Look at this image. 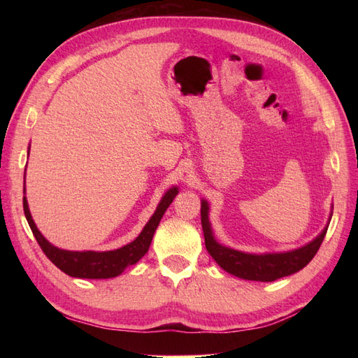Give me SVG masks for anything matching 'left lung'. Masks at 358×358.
Listing matches in <instances>:
<instances>
[{
    "mask_svg": "<svg viewBox=\"0 0 358 358\" xmlns=\"http://www.w3.org/2000/svg\"><path fill=\"white\" fill-rule=\"evenodd\" d=\"M201 226L204 234V245H206L208 252L217 262L220 268H223L226 272H229L232 275L243 280L273 281L299 272L313 260L317 250L320 249L329 223L326 224V227L318 237H315L313 241H309L305 246L294 250H287V252L260 255L241 252V250H235L220 245L214 237V232H212L209 222V204L206 200H201Z\"/></svg>",
    "mask_w": 358,
    "mask_h": 358,
    "instance_id": "8db88e82",
    "label": "left lung"
}]
</instances>
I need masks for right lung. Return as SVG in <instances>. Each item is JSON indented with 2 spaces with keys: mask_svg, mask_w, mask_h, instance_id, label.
Wrapping results in <instances>:
<instances>
[{
  "mask_svg": "<svg viewBox=\"0 0 358 358\" xmlns=\"http://www.w3.org/2000/svg\"><path fill=\"white\" fill-rule=\"evenodd\" d=\"M177 194L178 187L173 186L163 195V199L158 203L154 215L150 217L146 226L143 227L141 234L134 241L120 249L104 250V252H95V250H64L50 245L34 223L26 195L22 196V208H24V215L27 218L30 229L34 232V237L38 241V245L43 249L45 257H48L58 269H62L67 275L77 278H112L120 275L127 266L135 264L141 257L146 255L152 238H154V234L159 224V220L163 218L166 209L169 208V204L173 201Z\"/></svg>",
  "mask_w": 358,
  "mask_h": 358,
  "instance_id": "add662e5",
  "label": "right lung"
}]
</instances>
